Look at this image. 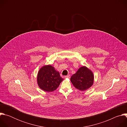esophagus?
Instances as JSON below:
<instances>
[{"label": "esophagus", "instance_id": "1", "mask_svg": "<svg viewBox=\"0 0 127 127\" xmlns=\"http://www.w3.org/2000/svg\"><path fill=\"white\" fill-rule=\"evenodd\" d=\"M64 77H65V78H70V75H67V76H65Z\"/></svg>", "mask_w": 127, "mask_h": 127}]
</instances>
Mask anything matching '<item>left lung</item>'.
Here are the masks:
<instances>
[{"mask_svg": "<svg viewBox=\"0 0 127 127\" xmlns=\"http://www.w3.org/2000/svg\"><path fill=\"white\" fill-rule=\"evenodd\" d=\"M70 81L76 88L84 91L93 86L94 75L91 70L83 66L79 68L76 73L71 77Z\"/></svg>", "mask_w": 127, "mask_h": 127, "instance_id": "left-lung-1", "label": "left lung"}]
</instances>
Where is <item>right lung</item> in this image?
I'll return each mask as SVG.
<instances>
[{
	"instance_id": "right-lung-1",
	"label": "right lung",
	"mask_w": 127,
	"mask_h": 127,
	"mask_svg": "<svg viewBox=\"0 0 127 127\" xmlns=\"http://www.w3.org/2000/svg\"><path fill=\"white\" fill-rule=\"evenodd\" d=\"M39 87L46 92L56 90L63 80L59 72L51 65H44L38 71L37 77Z\"/></svg>"
}]
</instances>
